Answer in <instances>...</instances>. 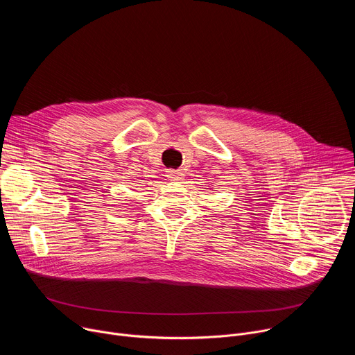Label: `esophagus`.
Segmentation results:
<instances>
[{"label": "esophagus", "instance_id": "esophagus-1", "mask_svg": "<svg viewBox=\"0 0 355 355\" xmlns=\"http://www.w3.org/2000/svg\"><path fill=\"white\" fill-rule=\"evenodd\" d=\"M167 178L170 181H181L184 180V173L181 170H167Z\"/></svg>", "mask_w": 355, "mask_h": 355}]
</instances>
